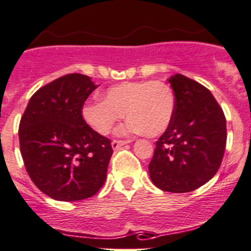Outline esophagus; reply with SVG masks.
I'll use <instances>...</instances> for the list:
<instances>
[{"instance_id": "1", "label": "esophagus", "mask_w": 251, "mask_h": 251, "mask_svg": "<svg viewBox=\"0 0 251 251\" xmlns=\"http://www.w3.org/2000/svg\"><path fill=\"white\" fill-rule=\"evenodd\" d=\"M132 141H113L112 142V148L113 149H118L121 148L122 146H126V144L130 143Z\"/></svg>"}]
</instances>
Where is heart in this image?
Wrapping results in <instances>:
<instances>
[{"label":"heart","instance_id":"b5f03b06","mask_svg":"<svg viewBox=\"0 0 251 251\" xmlns=\"http://www.w3.org/2000/svg\"><path fill=\"white\" fill-rule=\"evenodd\" d=\"M174 109L176 98L168 84L160 80H139L107 88L103 92V100L84 103L82 117L92 129L105 135L126 112L129 119L118 128L119 135L143 132L158 135L171 126Z\"/></svg>","mask_w":251,"mask_h":251}]
</instances>
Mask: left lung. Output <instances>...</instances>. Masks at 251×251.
I'll return each instance as SVG.
<instances>
[{"label":"left lung","mask_w":251,"mask_h":251,"mask_svg":"<svg viewBox=\"0 0 251 251\" xmlns=\"http://www.w3.org/2000/svg\"><path fill=\"white\" fill-rule=\"evenodd\" d=\"M176 109L158 139L149 176L164 192L188 193L210 180L226 144V121L208 88L183 75H172Z\"/></svg>","instance_id":"1"}]
</instances>
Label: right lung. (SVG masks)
<instances>
[{
  "label": "right lung",
  "instance_id": "1",
  "mask_svg": "<svg viewBox=\"0 0 251 251\" xmlns=\"http://www.w3.org/2000/svg\"><path fill=\"white\" fill-rule=\"evenodd\" d=\"M88 75L71 73L33 94L20 122V148L36 187L52 199L77 201L104 184L113 149L94 132L82 107L97 88Z\"/></svg>",
  "mask_w": 251,
  "mask_h": 251
}]
</instances>
